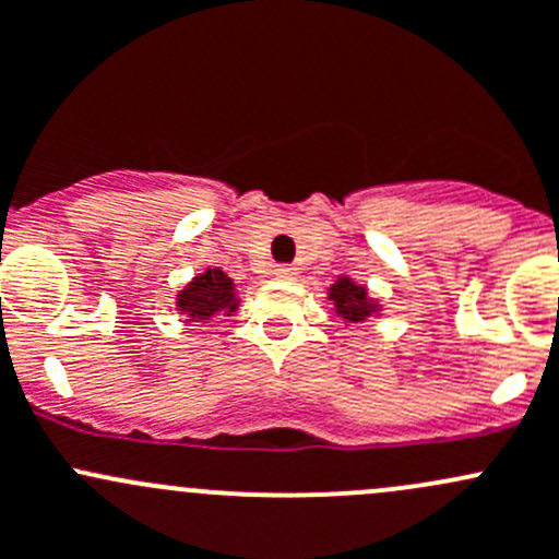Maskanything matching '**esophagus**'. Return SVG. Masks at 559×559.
<instances>
[{"mask_svg":"<svg viewBox=\"0 0 559 559\" xmlns=\"http://www.w3.org/2000/svg\"><path fill=\"white\" fill-rule=\"evenodd\" d=\"M272 277L274 280H296V269H293V266H274Z\"/></svg>","mask_w":559,"mask_h":559,"instance_id":"esophagus-1","label":"esophagus"}]
</instances>
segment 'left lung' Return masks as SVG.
I'll use <instances>...</instances> for the list:
<instances>
[{
    "label": "left lung",
    "instance_id": "8db88e82",
    "mask_svg": "<svg viewBox=\"0 0 559 559\" xmlns=\"http://www.w3.org/2000/svg\"><path fill=\"white\" fill-rule=\"evenodd\" d=\"M328 301L333 304V314L336 318L353 322V325H360V322L377 318L382 312V304L368 296L366 285H358L353 277H344V274L328 287Z\"/></svg>",
    "mask_w": 559,
    "mask_h": 559
}]
</instances>
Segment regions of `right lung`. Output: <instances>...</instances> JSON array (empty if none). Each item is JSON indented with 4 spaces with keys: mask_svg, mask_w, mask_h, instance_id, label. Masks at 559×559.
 Here are the masks:
<instances>
[{
    "mask_svg": "<svg viewBox=\"0 0 559 559\" xmlns=\"http://www.w3.org/2000/svg\"><path fill=\"white\" fill-rule=\"evenodd\" d=\"M175 307L186 322H210L217 314L231 318L239 309L237 285L223 269H206L177 293Z\"/></svg>",
    "mask_w": 559,
    "mask_h": 559,
    "instance_id": "add662e5",
    "label": "right lung"
}]
</instances>
